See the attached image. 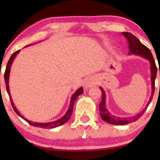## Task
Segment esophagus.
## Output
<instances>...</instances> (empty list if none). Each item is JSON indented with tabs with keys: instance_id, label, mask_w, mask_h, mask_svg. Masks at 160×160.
<instances>
[{
	"instance_id": "1",
	"label": "esophagus",
	"mask_w": 160,
	"mask_h": 160,
	"mask_svg": "<svg viewBox=\"0 0 160 160\" xmlns=\"http://www.w3.org/2000/svg\"><path fill=\"white\" fill-rule=\"evenodd\" d=\"M95 84V81L93 78L92 77H89L87 78L86 80H85L84 86L85 89H89V87L94 86Z\"/></svg>"
}]
</instances>
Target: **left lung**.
<instances>
[{
  "label": "left lung",
  "instance_id": "1",
  "mask_svg": "<svg viewBox=\"0 0 160 160\" xmlns=\"http://www.w3.org/2000/svg\"><path fill=\"white\" fill-rule=\"evenodd\" d=\"M122 35L125 37L127 40L128 41L129 43V54H135V55H139L143 57V58H146V60H148L150 62L151 64V79H152V92L151 97L148 100V103L146 104L145 108H144L142 111H141L139 113L135 115L134 117H127V118H120L115 117L111 114L109 112L108 109L106 108V94L103 89L101 87H100L99 88L102 92V100L100 102V106H99V111H100V115L102 120L105 122H106L108 124H116V125H124V124H127L131 122L137 121L142 115L143 114V113L145 112V111L147 108L148 105L150 104L151 101H152L153 95L154 93V88H155V79H156L157 76V68L155 63V61L153 58L152 52H151L150 49L144 46L143 43H141V41L138 40V38L137 37H135L134 35H132L130 32H122ZM159 75H160V70H159Z\"/></svg>",
  "mask_w": 160,
  "mask_h": 160
}]
</instances>
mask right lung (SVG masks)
Returning <instances> with one entry per match:
<instances>
[{
    "instance_id": "right-lung-1",
    "label": "right lung",
    "mask_w": 160,
    "mask_h": 160,
    "mask_svg": "<svg viewBox=\"0 0 160 160\" xmlns=\"http://www.w3.org/2000/svg\"><path fill=\"white\" fill-rule=\"evenodd\" d=\"M30 45H31V44H30ZM28 46H26V47H28ZM19 52V50H18V51H17V52H15L14 53H13L12 55L11 56L9 60H8V62L7 63V65H6L5 73H4V79H5L6 90H7V92L8 94V95H9L10 100H11V102H12V106L13 107V109H14V111H15V112H16V113L19 116V117H20L21 118H22L24 120H25V121L27 122H28V123H29L30 124H31V125L34 126V127H36V128H57V127H59V126L62 125V124H65V122H67L68 121V119H70V117H71L72 113H73V105H74V103H75L76 100L77 99V98L78 97V96H79L80 95H82V94L84 92L83 88H82V87H80L79 89H77V90L75 92V93L73 94V96H72L71 102H70L69 108H68V109L66 113H65V114L63 116L62 118H60V119L56 120V121H54V122H47V123H37V122H32L31 121H30V120L27 119H26V118L24 117L20 113H19V111L17 110V109L16 108V107L14 106V102H13V100L12 99V98H11L10 91H9V86H8V79H9L11 67H12V64L13 61H14V60L15 57L17 56V54H18Z\"/></svg>"
}]
</instances>
